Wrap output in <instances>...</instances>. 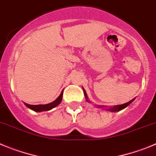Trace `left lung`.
I'll list each match as a JSON object with an SVG mask.
<instances>
[{"label": "left lung", "instance_id": "1", "mask_svg": "<svg viewBox=\"0 0 156 156\" xmlns=\"http://www.w3.org/2000/svg\"><path fill=\"white\" fill-rule=\"evenodd\" d=\"M82 89H83L84 91V95H85V99H86V101L88 102H91V101L88 99V95H87V93H86V91L85 90V88L82 87ZM134 100V99H133L132 100L129 101L128 102H126V103H124V104H121V105H116V106H111V107H109V106H107L106 107V106H97L98 108H102V109H106V110H108V111H110V112H118L120 111V110H122L123 109H124V108H126L127 106H128L131 103V102H133V101Z\"/></svg>", "mask_w": 156, "mask_h": 156}]
</instances>
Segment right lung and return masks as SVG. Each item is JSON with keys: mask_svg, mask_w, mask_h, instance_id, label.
I'll list each match as a JSON object with an SVG mask.
<instances>
[{"mask_svg": "<svg viewBox=\"0 0 156 156\" xmlns=\"http://www.w3.org/2000/svg\"><path fill=\"white\" fill-rule=\"evenodd\" d=\"M63 92H64V90H62L61 95H59L58 97L54 101V102H50V103H48V104H45V105H29L27 104V103H25L26 106L28 108H29L30 109L33 110V111L36 112H43V111H48V110H50L53 108L56 107V106H58L60 103L62 101V97H63Z\"/></svg>", "mask_w": 156, "mask_h": 156, "instance_id": "right-lung-1", "label": "right lung"}]
</instances>
